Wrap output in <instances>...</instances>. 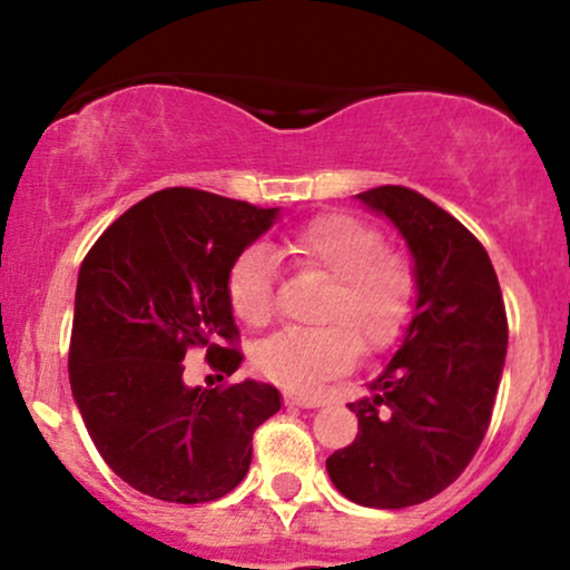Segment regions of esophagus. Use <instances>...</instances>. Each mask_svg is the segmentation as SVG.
Masks as SVG:
<instances>
[{
	"instance_id": "1",
	"label": "esophagus",
	"mask_w": 570,
	"mask_h": 570,
	"mask_svg": "<svg viewBox=\"0 0 570 570\" xmlns=\"http://www.w3.org/2000/svg\"><path fill=\"white\" fill-rule=\"evenodd\" d=\"M284 399H286V404H292V407H305V410L322 407L324 404L322 396H307V394H286Z\"/></svg>"
}]
</instances>
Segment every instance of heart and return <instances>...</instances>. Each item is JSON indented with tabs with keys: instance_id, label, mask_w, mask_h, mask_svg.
Here are the masks:
<instances>
[{
	"instance_id": "b5f03b06",
	"label": "heart",
	"mask_w": 570,
	"mask_h": 570,
	"mask_svg": "<svg viewBox=\"0 0 570 570\" xmlns=\"http://www.w3.org/2000/svg\"><path fill=\"white\" fill-rule=\"evenodd\" d=\"M276 254L299 273L326 281L318 294V326L284 330L254 348V367L292 391H313L343 375L362 353H377L402 335L415 299V273L404 254L383 248V235L348 214H326L278 240ZM227 297L248 326L273 313V259L246 248L230 267Z\"/></svg>"
}]
</instances>
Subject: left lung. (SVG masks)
<instances>
[{"label":"left lung","instance_id":"left-lung-1","mask_svg":"<svg viewBox=\"0 0 570 570\" xmlns=\"http://www.w3.org/2000/svg\"><path fill=\"white\" fill-rule=\"evenodd\" d=\"M396 227L412 254L415 307L367 396L348 404L358 434L326 458L345 499L404 509L434 499L485 440L507 358V311L480 240L407 187L358 193Z\"/></svg>","mask_w":570,"mask_h":570}]
</instances>
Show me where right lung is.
Segmentation results:
<instances>
[{
  "mask_svg": "<svg viewBox=\"0 0 570 570\" xmlns=\"http://www.w3.org/2000/svg\"><path fill=\"white\" fill-rule=\"evenodd\" d=\"M278 212L203 189H160L115 219L82 259L71 396L109 469L144 495H227L248 472L254 431L281 410L271 383L189 389L181 377L193 345L225 375L244 362L233 348L227 276Z\"/></svg>",
  "mask_w": 570,
  "mask_h": 570,
  "instance_id": "right-lung-1",
  "label": "right lung"
}]
</instances>
